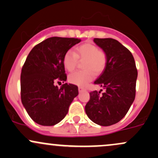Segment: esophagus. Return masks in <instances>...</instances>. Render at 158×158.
<instances>
[{"instance_id": "esophagus-1", "label": "esophagus", "mask_w": 158, "mask_h": 158, "mask_svg": "<svg viewBox=\"0 0 158 158\" xmlns=\"http://www.w3.org/2000/svg\"><path fill=\"white\" fill-rule=\"evenodd\" d=\"M83 91H85V88H84L83 87H79V92H82Z\"/></svg>"}]
</instances>
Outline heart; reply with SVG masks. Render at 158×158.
Instances as JSON below:
<instances>
[{
  "label": "heart",
  "mask_w": 158,
  "mask_h": 158,
  "mask_svg": "<svg viewBox=\"0 0 158 158\" xmlns=\"http://www.w3.org/2000/svg\"><path fill=\"white\" fill-rule=\"evenodd\" d=\"M85 59L83 68L85 70L73 73L69 76V82L79 86H84L104 70L107 64L105 52L99 49L92 43H85L75 48V52L68 50L63 57V65L69 72L75 70L77 60Z\"/></svg>",
  "instance_id": "b5f03b06"
}]
</instances>
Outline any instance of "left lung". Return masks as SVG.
<instances>
[{
  "label": "left lung",
  "instance_id": "1",
  "mask_svg": "<svg viewBox=\"0 0 158 158\" xmlns=\"http://www.w3.org/2000/svg\"><path fill=\"white\" fill-rule=\"evenodd\" d=\"M94 42L107 56L104 70L94 82L105 91L90 92L85 112L95 124L110 126L125 116L134 101L137 70L132 54L118 40L94 38Z\"/></svg>",
  "mask_w": 158,
  "mask_h": 158
}]
</instances>
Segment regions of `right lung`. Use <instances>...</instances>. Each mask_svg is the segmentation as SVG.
Listing matches in <instances>:
<instances>
[{
    "instance_id": "obj_1",
    "label": "right lung",
    "mask_w": 158,
    "mask_h": 158,
    "mask_svg": "<svg viewBox=\"0 0 158 158\" xmlns=\"http://www.w3.org/2000/svg\"><path fill=\"white\" fill-rule=\"evenodd\" d=\"M80 41L78 38H48L36 45L26 58L21 73V99L31 119L40 125L59 123L79 94L75 85L65 83L58 88L55 83L67 80L63 57Z\"/></svg>"
}]
</instances>
